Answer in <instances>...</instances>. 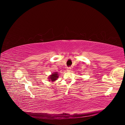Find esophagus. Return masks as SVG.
Instances as JSON below:
<instances>
[{
	"label": "esophagus",
	"instance_id": "obj_1",
	"mask_svg": "<svg viewBox=\"0 0 125 125\" xmlns=\"http://www.w3.org/2000/svg\"><path fill=\"white\" fill-rule=\"evenodd\" d=\"M71 70V68H67V71H68V72H70Z\"/></svg>",
	"mask_w": 125,
	"mask_h": 125
}]
</instances>
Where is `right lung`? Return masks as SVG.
<instances>
[{
	"label": "right lung",
	"instance_id": "right-lung-1",
	"mask_svg": "<svg viewBox=\"0 0 125 125\" xmlns=\"http://www.w3.org/2000/svg\"><path fill=\"white\" fill-rule=\"evenodd\" d=\"M59 73L57 72H54L52 74H51L50 76H48V79L49 81H51L52 82H55L56 81L59 77Z\"/></svg>",
	"mask_w": 125,
	"mask_h": 125
}]
</instances>
